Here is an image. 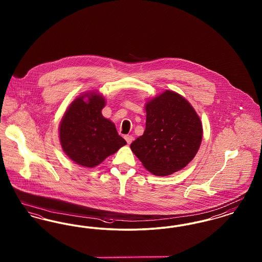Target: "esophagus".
<instances>
[{"label": "esophagus", "mask_w": 262, "mask_h": 262, "mask_svg": "<svg viewBox=\"0 0 262 262\" xmlns=\"http://www.w3.org/2000/svg\"><path fill=\"white\" fill-rule=\"evenodd\" d=\"M125 141L127 142V144H130L134 140V137L133 136H125Z\"/></svg>", "instance_id": "obj_1"}]
</instances>
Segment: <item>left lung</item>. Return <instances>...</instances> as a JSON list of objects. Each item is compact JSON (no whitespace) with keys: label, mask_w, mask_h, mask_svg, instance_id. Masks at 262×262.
Segmentation results:
<instances>
[{"label":"left lung","mask_w":262,"mask_h":262,"mask_svg":"<svg viewBox=\"0 0 262 262\" xmlns=\"http://www.w3.org/2000/svg\"><path fill=\"white\" fill-rule=\"evenodd\" d=\"M146 127L130 149L143 167L156 176L185 168L196 155L202 123L194 108L179 93L166 90L145 103Z\"/></svg>","instance_id":"1"}]
</instances>
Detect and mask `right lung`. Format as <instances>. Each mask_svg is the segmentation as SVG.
<instances>
[{
    "label": "right lung",
    "mask_w": 262,
    "mask_h": 262,
    "mask_svg": "<svg viewBox=\"0 0 262 262\" xmlns=\"http://www.w3.org/2000/svg\"><path fill=\"white\" fill-rule=\"evenodd\" d=\"M106 100L97 91L76 97L62 116L59 137L63 152L77 165L96 167L126 141L116 125L102 115Z\"/></svg>",
    "instance_id": "obj_1"
}]
</instances>
